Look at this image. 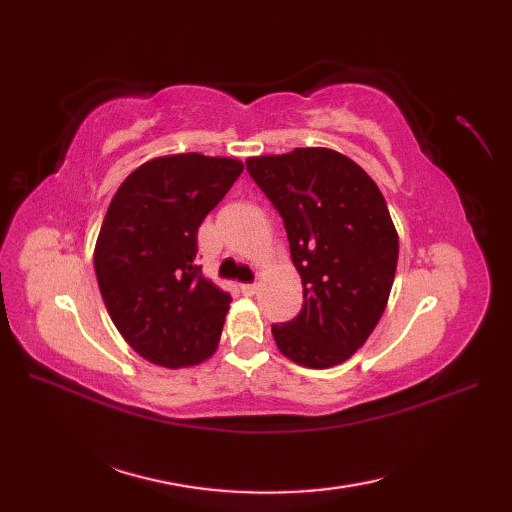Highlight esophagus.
<instances>
[{
  "instance_id": "obj_1",
  "label": "esophagus",
  "mask_w": 512,
  "mask_h": 512,
  "mask_svg": "<svg viewBox=\"0 0 512 512\" xmlns=\"http://www.w3.org/2000/svg\"><path fill=\"white\" fill-rule=\"evenodd\" d=\"M241 290L247 294V297H252V294L258 292V284H241Z\"/></svg>"
}]
</instances>
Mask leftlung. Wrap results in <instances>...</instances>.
<instances>
[{
	"label": "left lung",
	"mask_w": 512,
	"mask_h": 512,
	"mask_svg": "<svg viewBox=\"0 0 512 512\" xmlns=\"http://www.w3.org/2000/svg\"><path fill=\"white\" fill-rule=\"evenodd\" d=\"M245 164L282 215L303 284L299 316L271 327L277 348L312 369L348 361L376 329L395 280L399 239L382 192L359 164L324 147Z\"/></svg>",
	"instance_id": "obj_1"
}]
</instances>
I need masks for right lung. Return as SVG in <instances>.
Instances as JSON below:
<instances>
[{"label":"right lung","mask_w":512,"mask_h":512,"mask_svg":"<svg viewBox=\"0 0 512 512\" xmlns=\"http://www.w3.org/2000/svg\"><path fill=\"white\" fill-rule=\"evenodd\" d=\"M241 173L235 158H153L108 205L94 252L100 294L121 337L149 363L198 365L220 344L232 299L200 273L196 235Z\"/></svg>","instance_id":"obj_1"}]
</instances>
